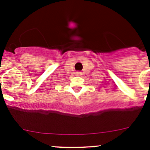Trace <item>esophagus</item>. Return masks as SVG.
I'll return each instance as SVG.
<instances>
[{
  "label": "esophagus",
  "mask_w": 150,
  "mask_h": 150,
  "mask_svg": "<svg viewBox=\"0 0 150 150\" xmlns=\"http://www.w3.org/2000/svg\"><path fill=\"white\" fill-rule=\"evenodd\" d=\"M76 75H78V76H80V75H81V72H76Z\"/></svg>",
  "instance_id": "1"
}]
</instances>
